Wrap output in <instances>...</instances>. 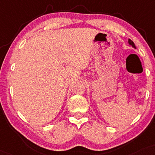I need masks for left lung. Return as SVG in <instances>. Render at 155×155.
I'll use <instances>...</instances> for the list:
<instances>
[{
    "mask_svg": "<svg viewBox=\"0 0 155 155\" xmlns=\"http://www.w3.org/2000/svg\"><path fill=\"white\" fill-rule=\"evenodd\" d=\"M128 44H129L130 45H131L132 47H133L134 48H136V46H135V45H134V42H133V41L130 40V39H128Z\"/></svg>",
    "mask_w": 155,
    "mask_h": 155,
    "instance_id": "left-lung-1",
    "label": "left lung"
}]
</instances>
